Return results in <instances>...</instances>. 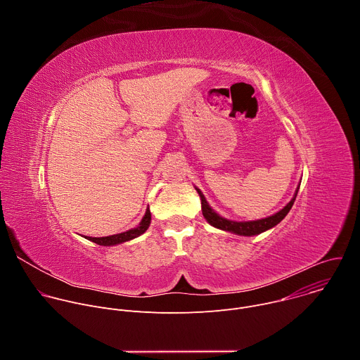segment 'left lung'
Returning a JSON list of instances; mask_svg holds the SVG:
<instances>
[{
    "instance_id": "8db88e82",
    "label": "left lung",
    "mask_w": 360,
    "mask_h": 360,
    "mask_svg": "<svg viewBox=\"0 0 360 360\" xmlns=\"http://www.w3.org/2000/svg\"><path fill=\"white\" fill-rule=\"evenodd\" d=\"M200 196V205H202V214H203V218L207 219L212 226L218 228V229H222V231H228V232H232V233H236V235H242V236H253V235H259L274 226H276L286 215L288 212L290 211L292 205L296 199V195H297V191H299V186L295 192V196L290 199V202L286 205V207L283 210H281L279 212H276L275 215L272 217H268V218H264V219H258V221H248V222H236V221H229L226 218H222L221 215H218L211 207L210 203L207 202V199H205L203 193L195 188Z\"/></svg>"
}]
</instances>
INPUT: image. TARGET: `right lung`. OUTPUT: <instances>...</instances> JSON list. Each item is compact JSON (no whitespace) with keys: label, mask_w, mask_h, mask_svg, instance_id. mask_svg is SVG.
<instances>
[{"label":"right lung","mask_w":360,"mask_h":360,"mask_svg":"<svg viewBox=\"0 0 360 360\" xmlns=\"http://www.w3.org/2000/svg\"><path fill=\"white\" fill-rule=\"evenodd\" d=\"M149 224H150V211L149 208H146V212L141 221V224L134 228V229H129L127 232H122V233H117V235H111V236H102V238H92V236H86L88 240H92L94 243L96 245H102V246H112V245H118V243H122V242H127V240H131L134 238H138L139 235H142L148 228H149Z\"/></svg>","instance_id":"add662e5"}]
</instances>
